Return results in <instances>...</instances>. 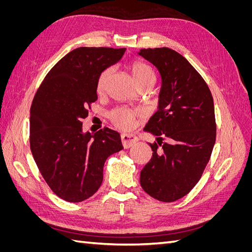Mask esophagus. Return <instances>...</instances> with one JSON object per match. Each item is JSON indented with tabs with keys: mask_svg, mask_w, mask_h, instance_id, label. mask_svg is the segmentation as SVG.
<instances>
[{
	"mask_svg": "<svg viewBox=\"0 0 252 252\" xmlns=\"http://www.w3.org/2000/svg\"><path fill=\"white\" fill-rule=\"evenodd\" d=\"M121 139H122V144H123L124 148H126V149L132 147L133 145L139 141V139L136 138L134 134H129V133L122 134Z\"/></svg>",
	"mask_w": 252,
	"mask_h": 252,
	"instance_id": "esophagus-1",
	"label": "esophagus"
}]
</instances>
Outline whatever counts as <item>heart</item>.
Segmentation results:
<instances>
[{
  "label": "heart",
  "instance_id": "obj_1",
  "mask_svg": "<svg viewBox=\"0 0 252 252\" xmlns=\"http://www.w3.org/2000/svg\"><path fill=\"white\" fill-rule=\"evenodd\" d=\"M130 71L138 85L145 82H155V72L152 70V68L148 64L142 62V61H135V62H133L130 66ZM111 72V68H107V69L101 72L96 84V89L98 93H103L105 90ZM138 114V111H132L128 109H117L111 113L110 117L113 124L116 126L122 129H129L133 126L134 119Z\"/></svg>",
  "mask_w": 252,
  "mask_h": 252
}]
</instances>
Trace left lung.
Returning <instances> with one entry per match:
<instances>
[{"mask_svg":"<svg viewBox=\"0 0 252 252\" xmlns=\"http://www.w3.org/2000/svg\"><path fill=\"white\" fill-rule=\"evenodd\" d=\"M138 53L162 79L158 111L144 128L158 136L157 143L149 144L154 152L140 183L154 199L170 203L190 192L209 162L217 135L215 105L207 84L179 52L162 47Z\"/></svg>","mask_w":252,"mask_h":252,"instance_id":"obj_1","label":"left lung"}]
</instances>
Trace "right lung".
Instances as JSON below:
<instances>
[{
  "instance_id": "right-lung-1",
  "label": "right lung",
  "mask_w": 252,
  "mask_h": 252,
  "mask_svg": "<svg viewBox=\"0 0 252 252\" xmlns=\"http://www.w3.org/2000/svg\"><path fill=\"white\" fill-rule=\"evenodd\" d=\"M126 48L80 47L61 59L45 77L30 108V149L42 177L59 197L78 203L103 182L107 158L123 149L119 132L107 127L83 132L82 120L97 100L96 84Z\"/></svg>"
}]
</instances>
